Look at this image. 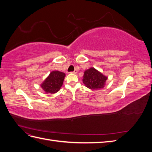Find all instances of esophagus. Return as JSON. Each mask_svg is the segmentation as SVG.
I'll list each match as a JSON object with an SVG mask.
<instances>
[{
    "instance_id": "esophagus-1",
    "label": "esophagus",
    "mask_w": 152,
    "mask_h": 152,
    "mask_svg": "<svg viewBox=\"0 0 152 152\" xmlns=\"http://www.w3.org/2000/svg\"><path fill=\"white\" fill-rule=\"evenodd\" d=\"M77 70H76V69H75V70H74V71H73V72H71L72 73H73V74H76V73H77Z\"/></svg>"
}]
</instances>
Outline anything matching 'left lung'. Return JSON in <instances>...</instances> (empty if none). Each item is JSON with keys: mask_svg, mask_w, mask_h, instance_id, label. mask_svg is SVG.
<instances>
[{"mask_svg": "<svg viewBox=\"0 0 152 152\" xmlns=\"http://www.w3.org/2000/svg\"><path fill=\"white\" fill-rule=\"evenodd\" d=\"M107 79L108 77L102 72L91 67L85 70L82 82L87 88L92 90H99L104 87Z\"/></svg>", "mask_w": 152, "mask_h": 152, "instance_id": "left-lung-1", "label": "left lung"}]
</instances>
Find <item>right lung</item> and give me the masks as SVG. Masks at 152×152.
Instances as JSON below:
<instances>
[{
    "label": "right lung",
    "instance_id": "obj_1",
    "mask_svg": "<svg viewBox=\"0 0 152 152\" xmlns=\"http://www.w3.org/2000/svg\"><path fill=\"white\" fill-rule=\"evenodd\" d=\"M65 77V73L63 72L57 70L53 71L40 84V87L46 94L56 93L60 90Z\"/></svg>",
    "mask_w": 152,
    "mask_h": 152
}]
</instances>
